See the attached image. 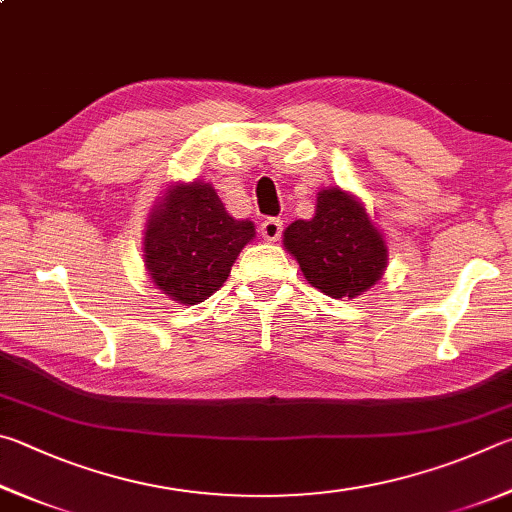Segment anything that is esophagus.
Segmentation results:
<instances>
[{
    "mask_svg": "<svg viewBox=\"0 0 512 512\" xmlns=\"http://www.w3.org/2000/svg\"><path fill=\"white\" fill-rule=\"evenodd\" d=\"M283 233V220L279 218H265L261 222V236L267 240V242H276L281 238Z\"/></svg>",
    "mask_w": 512,
    "mask_h": 512,
    "instance_id": "obj_1",
    "label": "esophagus"
}]
</instances>
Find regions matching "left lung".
<instances>
[{"instance_id": "obj_1", "label": "left lung", "mask_w": 512, "mask_h": 512, "mask_svg": "<svg viewBox=\"0 0 512 512\" xmlns=\"http://www.w3.org/2000/svg\"><path fill=\"white\" fill-rule=\"evenodd\" d=\"M283 245L297 258L312 288L333 299L366 292L387 267L380 231L364 206L339 188L319 193L315 218L292 222Z\"/></svg>"}]
</instances>
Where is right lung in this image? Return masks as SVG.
I'll list each match as a JSON object with an SVG mask.
<instances>
[{"label": "right lung", "mask_w": 512, "mask_h": 512, "mask_svg": "<svg viewBox=\"0 0 512 512\" xmlns=\"http://www.w3.org/2000/svg\"><path fill=\"white\" fill-rule=\"evenodd\" d=\"M254 233L249 220L231 218L211 184H179L148 222L143 256L150 279L170 299L195 306L222 288Z\"/></svg>", "instance_id": "obj_1"}]
</instances>
